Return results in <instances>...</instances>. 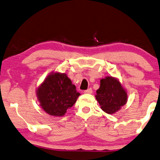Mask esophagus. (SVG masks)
<instances>
[{
    "mask_svg": "<svg viewBox=\"0 0 160 160\" xmlns=\"http://www.w3.org/2000/svg\"><path fill=\"white\" fill-rule=\"evenodd\" d=\"M92 92H93V91H92V88H91L87 89V90H86V91H84L85 93H92Z\"/></svg>",
    "mask_w": 160,
    "mask_h": 160,
    "instance_id": "1",
    "label": "esophagus"
}]
</instances>
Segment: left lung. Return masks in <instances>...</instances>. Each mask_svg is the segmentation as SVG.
<instances>
[{
    "instance_id": "8db88e82",
    "label": "left lung",
    "mask_w": 160,
    "mask_h": 160,
    "mask_svg": "<svg viewBox=\"0 0 160 160\" xmlns=\"http://www.w3.org/2000/svg\"><path fill=\"white\" fill-rule=\"evenodd\" d=\"M96 99L103 111L112 114L126 104L127 95L118 80L112 77L102 79Z\"/></svg>"
}]
</instances>
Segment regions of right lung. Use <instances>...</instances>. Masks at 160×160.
<instances>
[{
    "mask_svg": "<svg viewBox=\"0 0 160 160\" xmlns=\"http://www.w3.org/2000/svg\"><path fill=\"white\" fill-rule=\"evenodd\" d=\"M80 93L67 74H51L37 89L38 99L47 113L62 116L75 103Z\"/></svg>",
    "mask_w": 160,
    "mask_h": 160,
    "instance_id": "add662e5",
    "label": "right lung"
}]
</instances>
